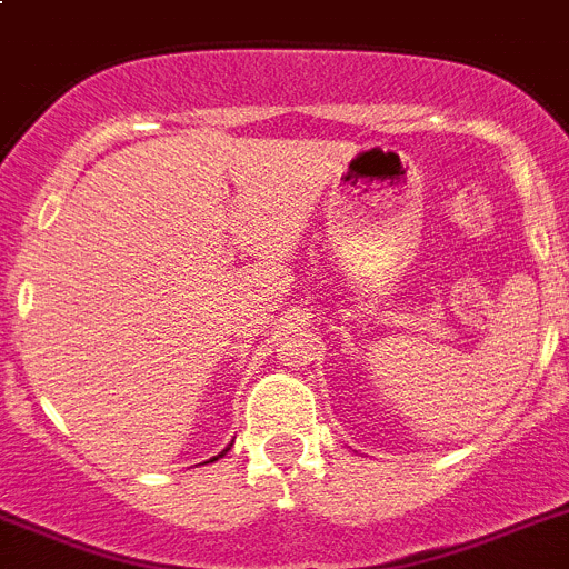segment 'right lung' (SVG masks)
Returning <instances> with one entry per match:
<instances>
[{
  "label": "right lung",
  "mask_w": 569,
  "mask_h": 569,
  "mask_svg": "<svg viewBox=\"0 0 569 569\" xmlns=\"http://www.w3.org/2000/svg\"><path fill=\"white\" fill-rule=\"evenodd\" d=\"M221 457H223V453H221ZM214 459H218V457H214ZM214 459H212V462H214Z\"/></svg>",
  "instance_id": "add662e5"
}]
</instances>
